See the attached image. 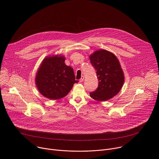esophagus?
<instances>
[{
  "instance_id": "obj_1",
  "label": "esophagus",
  "mask_w": 159,
  "mask_h": 159,
  "mask_svg": "<svg viewBox=\"0 0 159 159\" xmlns=\"http://www.w3.org/2000/svg\"><path fill=\"white\" fill-rule=\"evenodd\" d=\"M84 77L82 76L81 78L79 79V82H82L84 81Z\"/></svg>"
}]
</instances>
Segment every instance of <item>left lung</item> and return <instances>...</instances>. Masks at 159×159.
<instances>
[{
    "instance_id": "8db88e82",
    "label": "left lung",
    "mask_w": 159,
    "mask_h": 159,
    "mask_svg": "<svg viewBox=\"0 0 159 159\" xmlns=\"http://www.w3.org/2000/svg\"><path fill=\"white\" fill-rule=\"evenodd\" d=\"M90 60L98 79V86L90 93V97L101 102L111 98L120 91L125 80L118 59L113 53L102 49L90 55Z\"/></svg>"
}]
</instances>
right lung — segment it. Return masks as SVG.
Returning <instances> with one entry per match:
<instances>
[{
  "label": "right lung",
  "mask_w": 159,
  "mask_h": 159,
  "mask_svg": "<svg viewBox=\"0 0 159 159\" xmlns=\"http://www.w3.org/2000/svg\"><path fill=\"white\" fill-rule=\"evenodd\" d=\"M64 56H52L44 59L36 76V84L46 98L58 100L66 96L75 80L74 70L67 66Z\"/></svg>",
  "instance_id": "right-lung-1"
}]
</instances>
